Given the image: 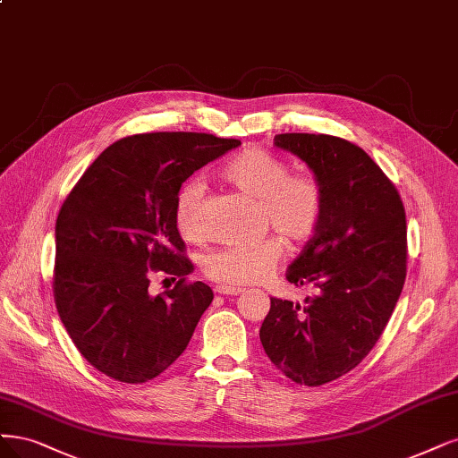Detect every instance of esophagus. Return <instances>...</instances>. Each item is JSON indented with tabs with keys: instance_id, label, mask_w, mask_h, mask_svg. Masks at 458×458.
I'll list each match as a JSON object with an SVG mask.
<instances>
[{
	"instance_id": "1",
	"label": "esophagus",
	"mask_w": 458,
	"mask_h": 458,
	"mask_svg": "<svg viewBox=\"0 0 458 458\" xmlns=\"http://www.w3.org/2000/svg\"><path fill=\"white\" fill-rule=\"evenodd\" d=\"M217 293H224V295H239L242 292V288H231V286H217L216 288Z\"/></svg>"
}]
</instances>
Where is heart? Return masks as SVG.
I'll use <instances>...</instances> for the list:
<instances>
[{
    "instance_id": "obj_1",
    "label": "heart",
    "mask_w": 458,
    "mask_h": 458,
    "mask_svg": "<svg viewBox=\"0 0 458 458\" xmlns=\"http://www.w3.org/2000/svg\"><path fill=\"white\" fill-rule=\"evenodd\" d=\"M278 157L258 148L239 153L224 166V176L242 193L259 200L263 229H275L290 244H305L318 231L326 195L322 183L310 174H290ZM204 182L187 180L178 191L174 222L187 241L204 234ZM282 259L276 236H265L251 246H222L202 258V273L219 286L242 288L269 278Z\"/></svg>"
}]
</instances>
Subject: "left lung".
I'll return each instance as SVG.
<instances>
[{
    "label": "left lung",
    "instance_id": "left-lung-1",
    "mask_svg": "<svg viewBox=\"0 0 458 458\" xmlns=\"http://www.w3.org/2000/svg\"><path fill=\"white\" fill-rule=\"evenodd\" d=\"M275 146L309 165L326 212L286 273L318 295L303 307L271 297L259 339L288 379L320 386L354 369L383 335L407 273L405 208L396 185L349 140L288 132Z\"/></svg>",
    "mask_w": 458,
    "mask_h": 458
}]
</instances>
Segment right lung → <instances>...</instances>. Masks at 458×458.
<instances>
[{"mask_svg":"<svg viewBox=\"0 0 458 458\" xmlns=\"http://www.w3.org/2000/svg\"><path fill=\"white\" fill-rule=\"evenodd\" d=\"M241 140L200 132L134 134L100 153L56 217L53 293L77 351L115 381L161 375L187 349L214 293L189 282L193 263L174 222L176 197L195 170ZM151 272L179 278L151 296Z\"/></svg>","mask_w":458,"mask_h":458,"instance_id":"obj_1","label":"right lung"}]
</instances>
